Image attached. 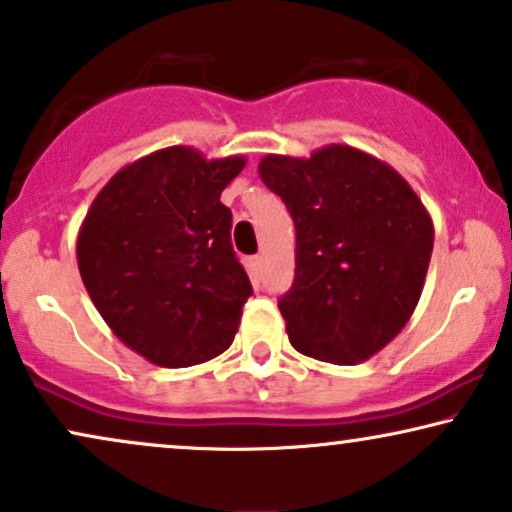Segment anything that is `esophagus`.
<instances>
[{
  "mask_svg": "<svg viewBox=\"0 0 512 512\" xmlns=\"http://www.w3.org/2000/svg\"><path fill=\"white\" fill-rule=\"evenodd\" d=\"M261 268H263V256H254V258H251V270H254L256 275L261 273Z\"/></svg>",
  "mask_w": 512,
  "mask_h": 512,
  "instance_id": "esophagus-1",
  "label": "esophagus"
}]
</instances>
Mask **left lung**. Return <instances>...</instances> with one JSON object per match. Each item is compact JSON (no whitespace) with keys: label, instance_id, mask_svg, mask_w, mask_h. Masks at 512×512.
I'll return each instance as SVG.
<instances>
[{"label":"left lung","instance_id":"8db88e82","mask_svg":"<svg viewBox=\"0 0 512 512\" xmlns=\"http://www.w3.org/2000/svg\"><path fill=\"white\" fill-rule=\"evenodd\" d=\"M258 175L296 227L294 285L277 304L289 342L315 361H368L418 306L434 246L430 211L389 163L349 144L308 159L268 154Z\"/></svg>","mask_w":512,"mask_h":512}]
</instances>
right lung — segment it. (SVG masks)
Instances as JSON below:
<instances>
[{
  "label": "right lung",
  "instance_id": "right-lung-1",
  "mask_svg": "<svg viewBox=\"0 0 512 512\" xmlns=\"http://www.w3.org/2000/svg\"><path fill=\"white\" fill-rule=\"evenodd\" d=\"M244 166V156L159 149L118 170L82 220V285L111 332L149 363L189 368L235 339L251 282L220 192Z\"/></svg>",
  "mask_w": 512,
  "mask_h": 512
}]
</instances>
